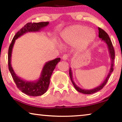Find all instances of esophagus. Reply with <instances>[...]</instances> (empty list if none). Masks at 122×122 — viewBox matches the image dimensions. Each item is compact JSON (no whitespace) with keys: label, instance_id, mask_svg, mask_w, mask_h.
I'll use <instances>...</instances> for the list:
<instances>
[{"label":"esophagus","instance_id":"esophagus-1","mask_svg":"<svg viewBox=\"0 0 122 122\" xmlns=\"http://www.w3.org/2000/svg\"><path fill=\"white\" fill-rule=\"evenodd\" d=\"M68 58V56L67 54H64L62 56V59L64 60V61H66Z\"/></svg>","mask_w":122,"mask_h":122}]
</instances>
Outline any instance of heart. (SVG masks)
I'll list each match as a JSON object with an SVG mask.
<instances>
[{
  "label": "heart",
  "instance_id": "heart-1",
  "mask_svg": "<svg viewBox=\"0 0 122 122\" xmlns=\"http://www.w3.org/2000/svg\"><path fill=\"white\" fill-rule=\"evenodd\" d=\"M95 36V31L86 26L76 25L63 30L61 34L63 44L76 46L80 50H84L89 46Z\"/></svg>",
  "mask_w": 122,
  "mask_h": 122
}]
</instances>
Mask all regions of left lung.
I'll return each mask as SVG.
<instances>
[{"label":"left lung","mask_w":122,"mask_h":122,"mask_svg":"<svg viewBox=\"0 0 122 122\" xmlns=\"http://www.w3.org/2000/svg\"><path fill=\"white\" fill-rule=\"evenodd\" d=\"M98 30H99V37L101 38L102 41H104L105 43H106L107 45L108 51H109V55L110 57H111V68H110L109 71L108 73V74L107 76L106 79L102 83V84L100 85L99 86H98L97 87L94 88V89H81V88H79V86H76V83H74V81H73V74H72V71L70 68L69 69V76L70 78H71V81L72 82L73 86H74V88H76V89L78 92H79L80 93H83V94H93V93H94L96 92H97L99 91L100 90H101L102 88L104 87L105 85L107 84V81L109 79V78L111 76V73L113 72V64H114V59L115 58V52H114V48H113L112 43L111 40L110 39L109 36H108L107 33L106 31H105L104 30H103L101 28H98Z\"/></svg>","instance_id":"8db88e82"}]
</instances>
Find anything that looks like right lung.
Masks as SVG:
<instances>
[{"label":"right lung","instance_id":"obj_1","mask_svg":"<svg viewBox=\"0 0 122 122\" xmlns=\"http://www.w3.org/2000/svg\"><path fill=\"white\" fill-rule=\"evenodd\" d=\"M48 24H49L48 21L27 23L16 33L11 41L9 50H8V67H9V70L11 73L13 80L20 91L30 96L36 97L41 96L47 91L49 86L50 78L51 77L53 71L56 68V64L61 61V58H58L52 61L46 62L41 71V76L37 81H24L16 76L11 66V58L13 48L15 40L20 36L28 32L39 31L43 28L47 26Z\"/></svg>","mask_w":122,"mask_h":122}]
</instances>
